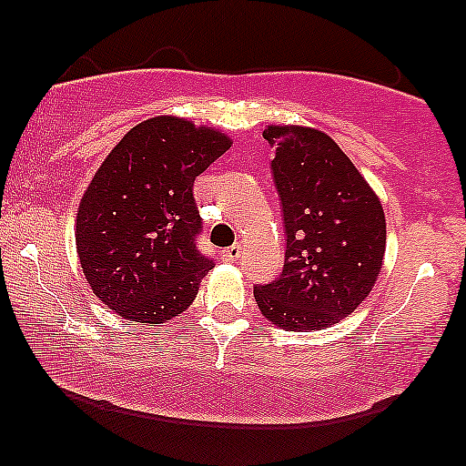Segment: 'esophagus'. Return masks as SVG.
Returning a JSON list of instances; mask_svg holds the SVG:
<instances>
[{"label": "esophagus", "instance_id": "34e87169", "mask_svg": "<svg viewBox=\"0 0 466 466\" xmlns=\"http://www.w3.org/2000/svg\"><path fill=\"white\" fill-rule=\"evenodd\" d=\"M239 257H241V246H231L220 252V258L227 260V263H233V260H238Z\"/></svg>", "mask_w": 466, "mask_h": 466}]
</instances>
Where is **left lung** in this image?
I'll return each mask as SVG.
<instances>
[{
    "mask_svg": "<svg viewBox=\"0 0 466 466\" xmlns=\"http://www.w3.org/2000/svg\"><path fill=\"white\" fill-rule=\"evenodd\" d=\"M271 176L286 231L282 273L254 286L260 311L279 329L318 330L359 308L380 276L386 218L354 163L327 133L269 125Z\"/></svg>",
    "mask_w": 466,
    "mask_h": 466,
    "instance_id": "left-lung-1",
    "label": "left lung"
}]
</instances>
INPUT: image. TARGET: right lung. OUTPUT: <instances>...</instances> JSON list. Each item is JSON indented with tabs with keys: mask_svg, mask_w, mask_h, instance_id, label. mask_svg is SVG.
I'll return each mask as SVG.
<instances>
[{
	"mask_svg": "<svg viewBox=\"0 0 466 466\" xmlns=\"http://www.w3.org/2000/svg\"><path fill=\"white\" fill-rule=\"evenodd\" d=\"M228 148L225 133L157 116L101 163L76 216V248L86 282L118 316L158 327L193 303L214 267L197 250L193 184Z\"/></svg>",
	"mask_w": 466,
	"mask_h": 466,
	"instance_id": "1",
	"label": "right lung"
}]
</instances>
